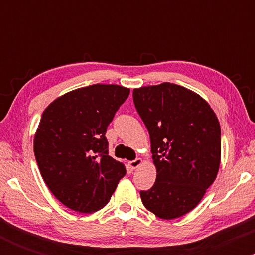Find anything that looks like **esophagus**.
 <instances>
[{
  "label": "esophagus",
  "mask_w": 255,
  "mask_h": 255,
  "mask_svg": "<svg viewBox=\"0 0 255 255\" xmlns=\"http://www.w3.org/2000/svg\"><path fill=\"white\" fill-rule=\"evenodd\" d=\"M141 163H142V160L140 159V158H136V159L130 160V162L128 163V165H129V168L131 169V170H134V169H136L137 166L141 165Z\"/></svg>",
  "instance_id": "34e87169"
}]
</instances>
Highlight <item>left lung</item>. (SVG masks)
<instances>
[{"label":"left lung","instance_id":"1","mask_svg":"<svg viewBox=\"0 0 255 255\" xmlns=\"http://www.w3.org/2000/svg\"><path fill=\"white\" fill-rule=\"evenodd\" d=\"M135 109L147 128L156 182L140 197L148 211L174 219L192 211L217 176L221 127L209 104L171 83L133 91Z\"/></svg>","mask_w":255,"mask_h":255}]
</instances>
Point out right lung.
Returning a JSON list of instances; mask_svg holds the SVG:
<instances>
[{
    "mask_svg": "<svg viewBox=\"0 0 255 255\" xmlns=\"http://www.w3.org/2000/svg\"><path fill=\"white\" fill-rule=\"evenodd\" d=\"M128 96L124 86L95 84L61 96L44 110L34 156L44 182L64 206L98 211L126 175L125 165L109 156L105 133Z\"/></svg>",
    "mask_w": 255,
    "mask_h": 255,
    "instance_id": "right-lung-1",
    "label": "right lung"
}]
</instances>
